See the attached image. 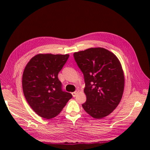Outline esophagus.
Wrapping results in <instances>:
<instances>
[{
	"label": "esophagus",
	"instance_id": "34e87169",
	"mask_svg": "<svg viewBox=\"0 0 150 150\" xmlns=\"http://www.w3.org/2000/svg\"><path fill=\"white\" fill-rule=\"evenodd\" d=\"M79 90H77L76 91H75V92H73L71 94H72L73 97H75V96H77V94L79 93Z\"/></svg>",
	"mask_w": 150,
	"mask_h": 150
}]
</instances>
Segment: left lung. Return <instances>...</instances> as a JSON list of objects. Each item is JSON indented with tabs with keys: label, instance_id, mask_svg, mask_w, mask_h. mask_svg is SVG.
Instances as JSON below:
<instances>
[{
	"label": "left lung",
	"instance_id": "left-lung-1",
	"mask_svg": "<svg viewBox=\"0 0 150 150\" xmlns=\"http://www.w3.org/2000/svg\"><path fill=\"white\" fill-rule=\"evenodd\" d=\"M73 56L84 75L87 101L83 108L96 119L109 115L119 105L124 92V75L120 61L103 47L75 52Z\"/></svg>",
	"mask_w": 150,
	"mask_h": 150
}]
</instances>
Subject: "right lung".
Here are the masks:
<instances>
[{
    "instance_id": "right-lung-1",
    "label": "right lung",
    "mask_w": 150,
    "mask_h": 150,
    "mask_svg": "<svg viewBox=\"0 0 150 150\" xmlns=\"http://www.w3.org/2000/svg\"><path fill=\"white\" fill-rule=\"evenodd\" d=\"M69 57V54H40L25 67L22 75L24 96L32 110L45 119L59 115L72 98L71 94L62 90L58 79Z\"/></svg>"
}]
</instances>
